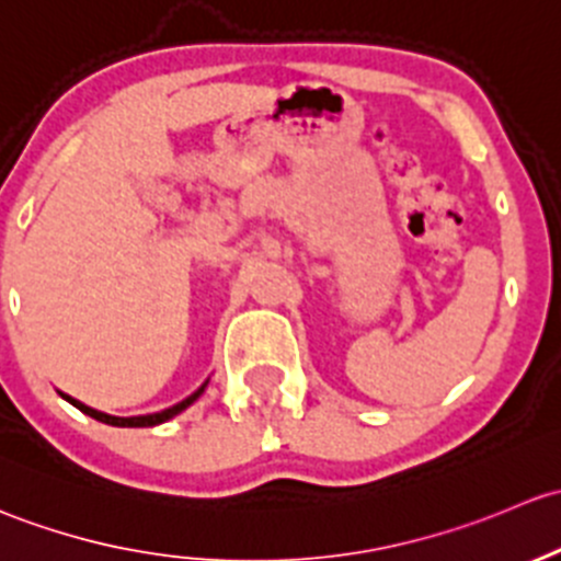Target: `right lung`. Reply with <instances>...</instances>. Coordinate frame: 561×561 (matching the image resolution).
Here are the masks:
<instances>
[{
  "label": "right lung",
  "mask_w": 561,
  "mask_h": 561,
  "mask_svg": "<svg viewBox=\"0 0 561 561\" xmlns=\"http://www.w3.org/2000/svg\"><path fill=\"white\" fill-rule=\"evenodd\" d=\"M205 386H207V383H202L199 389H196L192 397H186V400H183V402H178V405H172V408L161 410V413H151V415H131V419H118V415H107V413H100V410H94V408L83 405V402L72 400V397H67V394H61V397H65L67 402H72V405L78 408V410H83L85 415H91V419L102 421V424H110V426H156V424H161V421L172 419V415H178V413H181V410H186L188 405H192V402L196 400V397H199L202 391H205Z\"/></svg>",
  "instance_id": "add662e5"
}]
</instances>
